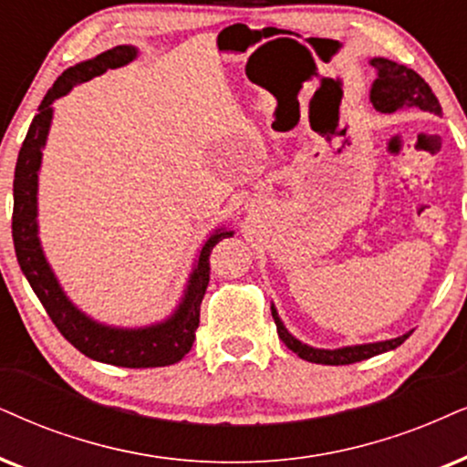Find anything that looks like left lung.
Listing matches in <instances>:
<instances>
[{"mask_svg":"<svg viewBox=\"0 0 467 467\" xmlns=\"http://www.w3.org/2000/svg\"><path fill=\"white\" fill-rule=\"evenodd\" d=\"M370 64H373L377 70V79L373 81V88H370V103H373V108L377 111L392 114V111L397 109H420L424 114L441 116V105L438 101V97H435L427 81H424L416 70L407 68L403 64L386 60V57H373ZM271 315H274L280 340L285 342L293 353H297L299 358L306 359V362L315 364L342 366L362 362V359L397 349L399 345H403V342L410 338V334H403L399 336V338L368 342V345L342 347V349H315V347L304 345L302 340H297L295 336L288 334V329L285 327V323L280 321L274 306H271Z\"/></svg>","mask_w":467,"mask_h":467,"instance_id":"obj_1","label":"left lung"}]
</instances>
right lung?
<instances>
[{
  "mask_svg": "<svg viewBox=\"0 0 467 467\" xmlns=\"http://www.w3.org/2000/svg\"><path fill=\"white\" fill-rule=\"evenodd\" d=\"M135 56H138V49L131 45L114 47V49L92 57V60L79 62L64 70L51 90L45 94L38 114L34 116L26 140H23L19 159H16L13 182V241L16 261H19L29 286L34 288V293H36L40 304L45 306L47 315L51 317L56 327L60 329V334L75 349L97 359V362L125 366V368H155V366L176 364L190 353L200 323V304H202L206 286H209L211 250L222 239L233 237V230L217 228L204 241L196 267H193L190 280H187L185 295H182L179 308L174 310L172 317L149 327L127 329L109 327L92 321L90 317L84 315L70 302L67 293L62 291L57 277L53 275L49 263H47L43 247H40L36 222L38 170L51 127L53 101L70 92L73 86L84 84V81L97 75H103L108 68L125 67Z\"/></svg>",
  "mask_w": 467,
  "mask_h": 467,
  "instance_id": "add662e5",
  "label": "right lung"
}]
</instances>
